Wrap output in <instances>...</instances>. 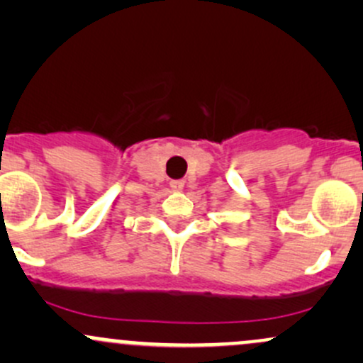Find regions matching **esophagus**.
<instances>
[{
	"label": "esophagus",
	"instance_id": "obj_1",
	"mask_svg": "<svg viewBox=\"0 0 363 363\" xmlns=\"http://www.w3.org/2000/svg\"><path fill=\"white\" fill-rule=\"evenodd\" d=\"M170 187H172L174 191H181L182 187H184V181H170Z\"/></svg>",
	"mask_w": 363,
	"mask_h": 363
}]
</instances>
